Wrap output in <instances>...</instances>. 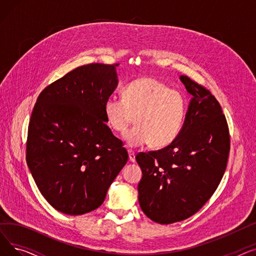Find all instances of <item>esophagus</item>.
<instances>
[{
    "label": "esophagus",
    "mask_w": 256,
    "mask_h": 256,
    "mask_svg": "<svg viewBox=\"0 0 256 256\" xmlns=\"http://www.w3.org/2000/svg\"><path fill=\"white\" fill-rule=\"evenodd\" d=\"M128 158L130 162H136V154L132 150H128Z\"/></svg>",
    "instance_id": "34e87169"
}]
</instances>
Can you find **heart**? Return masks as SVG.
<instances>
[{"instance_id":"b5f03b06","label":"heart","mask_w":256,"mask_h":256,"mask_svg":"<svg viewBox=\"0 0 256 256\" xmlns=\"http://www.w3.org/2000/svg\"><path fill=\"white\" fill-rule=\"evenodd\" d=\"M182 94L154 78H141L128 84L122 98L111 96L104 104L106 124L120 134L126 132L136 117L137 126L126 132L130 147L152 143L163 147L176 139L186 115Z\"/></svg>"}]
</instances>
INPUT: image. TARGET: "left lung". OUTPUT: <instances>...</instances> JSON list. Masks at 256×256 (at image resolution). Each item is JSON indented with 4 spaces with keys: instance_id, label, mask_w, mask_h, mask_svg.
<instances>
[{
    "instance_id": "1",
    "label": "left lung",
    "mask_w": 256,
    "mask_h": 256,
    "mask_svg": "<svg viewBox=\"0 0 256 256\" xmlns=\"http://www.w3.org/2000/svg\"><path fill=\"white\" fill-rule=\"evenodd\" d=\"M193 96L178 136L160 150L139 152L138 184L144 214L158 224H172L202 208L224 176L230 136L222 108L212 92L180 76Z\"/></svg>"
}]
</instances>
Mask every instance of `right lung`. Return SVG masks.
<instances>
[{"instance_id":"obj_1","label":"right lung","mask_w":256,"mask_h":256,"mask_svg":"<svg viewBox=\"0 0 256 256\" xmlns=\"http://www.w3.org/2000/svg\"><path fill=\"white\" fill-rule=\"evenodd\" d=\"M118 64L76 67L40 92L26 138V164L40 193L76 216L100 206L126 164L122 141L106 124L104 104L117 86Z\"/></svg>"}]
</instances>
